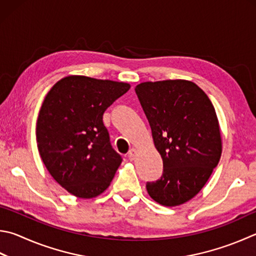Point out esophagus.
<instances>
[{"label": "esophagus", "mask_w": 256, "mask_h": 256, "mask_svg": "<svg viewBox=\"0 0 256 256\" xmlns=\"http://www.w3.org/2000/svg\"><path fill=\"white\" fill-rule=\"evenodd\" d=\"M136 156H138V150H136V148H131V150H130L128 153V158L131 161L136 159Z\"/></svg>", "instance_id": "1"}]
</instances>
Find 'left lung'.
Listing matches in <instances>:
<instances>
[{
	"label": "left lung",
	"instance_id": "left-lung-1",
	"mask_svg": "<svg viewBox=\"0 0 256 256\" xmlns=\"http://www.w3.org/2000/svg\"><path fill=\"white\" fill-rule=\"evenodd\" d=\"M153 142L164 161V174L146 182L160 205L190 200L205 186L222 156L215 108L200 87L189 80L146 82L136 87Z\"/></svg>",
	"mask_w": 256,
	"mask_h": 256
}]
</instances>
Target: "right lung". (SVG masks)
Instances as JSON below:
<instances>
[{
	"mask_svg": "<svg viewBox=\"0 0 256 256\" xmlns=\"http://www.w3.org/2000/svg\"><path fill=\"white\" fill-rule=\"evenodd\" d=\"M130 84L68 76L48 92L36 120V144L46 168L78 198L104 192L122 162L103 123L108 108Z\"/></svg>",
	"mask_w": 256,
	"mask_h": 256,
	"instance_id": "right-lung-1",
	"label": "right lung"
}]
</instances>
